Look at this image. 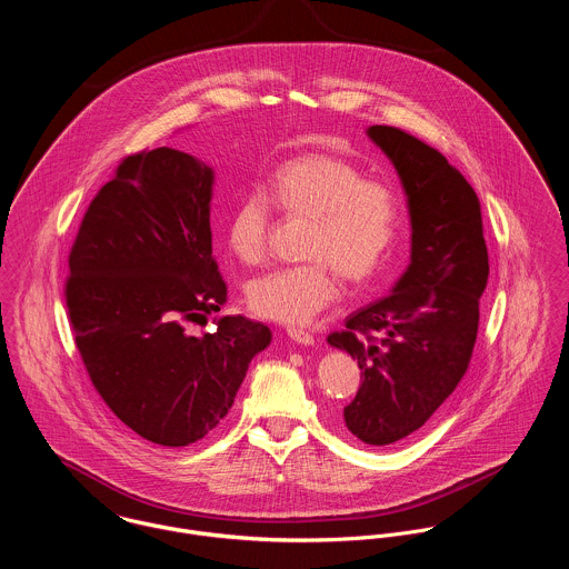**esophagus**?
<instances>
[{"mask_svg":"<svg viewBox=\"0 0 569 569\" xmlns=\"http://www.w3.org/2000/svg\"><path fill=\"white\" fill-rule=\"evenodd\" d=\"M288 336H290L297 345H306V347L315 345V336H312L310 331H306V329H295V327H290V329H288Z\"/></svg>","mask_w":569,"mask_h":569,"instance_id":"1","label":"esophagus"}]
</instances>
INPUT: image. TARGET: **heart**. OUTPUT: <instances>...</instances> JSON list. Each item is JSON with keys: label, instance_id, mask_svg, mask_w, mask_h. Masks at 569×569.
Listing matches in <instances>:
<instances>
[{"label": "heart", "instance_id": "b5f03b06", "mask_svg": "<svg viewBox=\"0 0 569 569\" xmlns=\"http://www.w3.org/2000/svg\"><path fill=\"white\" fill-rule=\"evenodd\" d=\"M274 204L310 218L308 263L274 268L253 279L247 301L254 315L303 325L331 306L336 272L349 283L369 281L392 251L403 220L401 198L388 183L336 154H303L281 163L270 177ZM270 204L263 191H247L227 218V244L244 263L266 254Z\"/></svg>", "mask_w": 569, "mask_h": 569}]
</instances>
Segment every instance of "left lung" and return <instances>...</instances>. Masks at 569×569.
I'll return each mask as SVG.
<instances>
[{
  "mask_svg": "<svg viewBox=\"0 0 569 569\" xmlns=\"http://www.w3.org/2000/svg\"><path fill=\"white\" fill-rule=\"evenodd\" d=\"M395 166L410 213V263L388 297L327 342L362 369L345 408L353 437L390 445L417 432L465 376L489 279L480 200L439 150L392 127L367 128Z\"/></svg>",
  "mask_w": 569,
  "mask_h": 569,
  "instance_id": "left-lung-1",
  "label": "left lung"
}]
</instances>
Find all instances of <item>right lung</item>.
Returning a JSON list of instances; mask_svg holds the SVG:
<instances>
[{
  "instance_id": "right-lung-1",
  "label": "right lung",
  "mask_w": 569,
  "mask_h": 569,
  "mask_svg": "<svg viewBox=\"0 0 569 569\" xmlns=\"http://www.w3.org/2000/svg\"><path fill=\"white\" fill-rule=\"evenodd\" d=\"M213 170L174 148L127 157L91 200L69 253L76 347L107 406L146 441H200L233 406L272 333L220 312L227 283L211 257Z\"/></svg>"
}]
</instances>
